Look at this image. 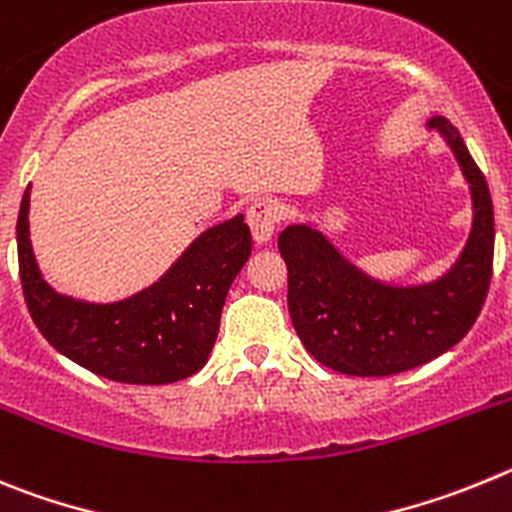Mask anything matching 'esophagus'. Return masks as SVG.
I'll return each instance as SVG.
<instances>
[{
    "instance_id": "esophagus-1",
    "label": "esophagus",
    "mask_w": 512,
    "mask_h": 512,
    "mask_svg": "<svg viewBox=\"0 0 512 512\" xmlns=\"http://www.w3.org/2000/svg\"><path fill=\"white\" fill-rule=\"evenodd\" d=\"M280 216H283V211H280V204L273 199H255L252 201L250 211H247V222H250V229H252V237H255V242H267V239L273 237L275 229H278L280 224Z\"/></svg>"
}]
</instances>
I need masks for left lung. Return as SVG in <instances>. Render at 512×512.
Instances as JSON below:
<instances>
[{"instance_id": "1", "label": "left lung", "mask_w": 512, "mask_h": 512, "mask_svg": "<svg viewBox=\"0 0 512 512\" xmlns=\"http://www.w3.org/2000/svg\"><path fill=\"white\" fill-rule=\"evenodd\" d=\"M428 127L444 135L472 191V232L449 273L423 285L380 283L308 224L278 237L293 326L308 354L342 375L385 377L426 365L462 342L485 306L495 252L490 188L449 119L434 117Z\"/></svg>"}]
</instances>
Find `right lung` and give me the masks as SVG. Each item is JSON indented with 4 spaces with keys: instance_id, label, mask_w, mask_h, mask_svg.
<instances>
[{
    "instance_id": "obj_1",
    "label": "right lung",
    "mask_w": 512,
    "mask_h": 512,
    "mask_svg": "<svg viewBox=\"0 0 512 512\" xmlns=\"http://www.w3.org/2000/svg\"><path fill=\"white\" fill-rule=\"evenodd\" d=\"M30 186L17 216V260L27 311L40 334L94 375L130 385H165L206 365L229 285L252 252L245 216L206 229L150 288L117 303L55 293L30 245Z\"/></svg>"
}]
</instances>
